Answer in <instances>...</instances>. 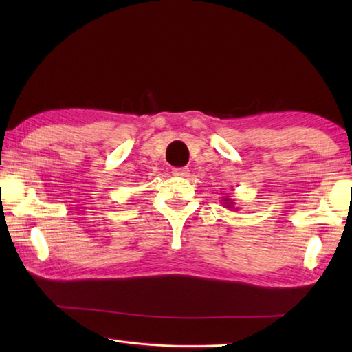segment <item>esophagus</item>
Here are the masks:
<instances>
[{
  "label": "esophagus",
  "instance_id": "obj_1",
  "mask_svg": "<svg viewBox=\"0 0 352 352\" xmlns=\"http://www.w3.org/2000/svg\"><path fill=\"white\" fill-rule=\"evenodd\" d=\"M172 174L177 175V177H188L189 169L188 168H174V169H172Z\"/></svg>",
  "mask_w": 352,
  "mask_h": 352
}]
</instances>
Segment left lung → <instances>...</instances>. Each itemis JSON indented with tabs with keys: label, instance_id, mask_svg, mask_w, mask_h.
Returning <instances> with one entry per match:
<instances>
[{
	"label": "left lung",
	"instance_id": "left-lung-1",
	"mask_svg": "<svg viewBox=\"0 0 352 352\" xmlns=\"http://www.w3.org/2000/svg\"><path fill=\"white\" fill-rule=\"evenodd\" d=\"M222 204L226 208H234V203H233V199H231V198H223Z\"/></svg>",
	"mask_w": 352,
	"mask_h": 352
}]
</instances>
